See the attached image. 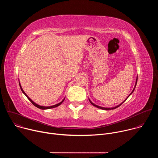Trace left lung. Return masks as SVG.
Returning <instances> with one entry per match:
<instances>
[{"instance_id": "left-lung-1", "label": "left lung", "mask_w": 158, "mask_h": 158, "mask_svg": "<svg viewBox=\"0 0 158 158\" xmlns=\"http://www.w3.org/2000/svg\"><path fill=\"white\" fill-rule=\"evenodd\" d=\"M137 82H138V76H137V77H136V83H135V85H134V89H133V90L132 91V92L130 93V94L127 97V98L123 102H121V104H119V105H118V106H115V107H101V106H98V105H96V104H95L94 103H93L91 100H90L89 99V102H91V104H92V105H93L94 106H95V107H98V108H99V109H103V110H111V109H116V108H117V107H118L119 106H120L123 103H124V102L132 94V93L134 92V89H135V88H136V84H137Z\"/></svg>"}]
</instances>
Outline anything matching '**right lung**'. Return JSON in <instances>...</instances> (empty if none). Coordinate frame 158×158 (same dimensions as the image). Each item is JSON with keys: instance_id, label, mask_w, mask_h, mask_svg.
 I'll list each match as a JSON object with an SVG mask.
<instances>
[{"instance_id": "1", "label": "right lung", "mask_w": 158, "mask_h": 158, "mask_svg": "<svg viewBox=\"0 0 158 158\" xmlns=\"http://www.w3.org/2000/svg\"><path fill=\"white\" fill-rule=\"evenodd\" d=\"M19 85H20V89H21V91H22V92L24 94V95L27 98V99L33 104V105H34L35 107H38V108H39V109H52V108H54V107H57V106H60L62 102H63V101H64V99H65V98L63 99V100L61 101V102H60L59 103H58V104H55V105H53V106H40V105H39V104H36L35 102H34L26 94V93L24 91V90L22 89V86H21V85H20V82H19Z\"/></svg>"}]
</instances>
